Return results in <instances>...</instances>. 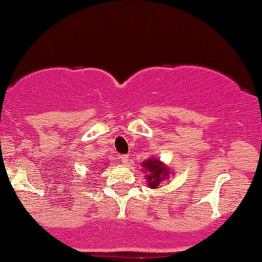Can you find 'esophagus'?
<instances>
[{"mask_svg": "<svg viewBox=\"0 0 262 262\" xmlns=\"http://www.w3.org/2000/svg\"><path fill=\"white\" fill-rule=\"evenodd\" d=\"M119 158H121V161H122L123 165H127L128 164V157L125 156V154H123V156H121Z\"/></svg>", "mask_w": 262, "mask_h": 262, "instance_id": "obj_1", "label": "esophagus"}]
</instances>
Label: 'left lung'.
Masks as SVG:
<instances>
[{
	"mask_svg": "<svg viewBox=\"0 0 262 262\" xmlns=\"http://www.w3.org/2000/svg\"><path fill=\"white\" fill-rule=\"evenodd\" d=\"M144 168V173L146 174L148 187L151 189H157L158 187H161V182L165 179L169 178V169L166 165L157 159V158H149L146 161L141 164Z\"/></svg>",
	"mask_w": 262,
	"mask_h": 262,
	"instance_id": "obj_1",
	"label": "left lung"
}]
</instances>
